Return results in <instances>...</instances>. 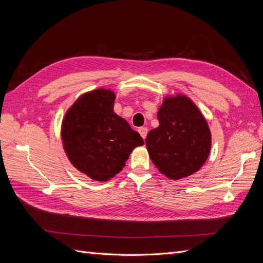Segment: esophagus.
Listing matches in <instances>:
<instances>
[{"label": "esophagus", "mask_w": 263, "mask_h": 263, "mask_svg": "<svg viewBox=\"0 0 263 263\" xmlns=\"http://www.w3.org/2000/svg\"><path fill=\"white\" fill-rule=\"evenodd\" d=\"M138 132L140 134V136L145 139L146 136H147V134H148V128H147V127H140Z\"/></svg>", "instance_id": "obj_1"}]
</instances>
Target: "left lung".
<instances>
[{
	"mask_svg": "<svg viewBox=\"0 0 263 263\" xmlns=\"http://www.w3.org/2000/svg\"><path fill=\"white\" fill-rule=\"evenodd\" d=\"M159 127L150 130V159L165 177L185 178L200 170L211 150L209 125L194 103L178 95L166 98L158 112Z\"/></svg>",
	"mask_w": 263,
	"mask_h": 263,
	"instance_id": "left-lung-1",
	"label": "left lung"
}]
</instances>
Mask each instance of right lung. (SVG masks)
Returning a JSON list of instances; mask_svg holds the SVG:
<instances>
[{"label":"right lung","mask_w":263,"mask_h":263,"mask_svg":"<svg viewBox=\"0 0 263 263\" xmlns=\"http://www.w3.org/2000/svg\"><path fill=\"white\" fill-rule=\"evenodd\" d=\"M115 95L99 89L83 94L62 123L66 154L76 168L97 181H107L123 169L133 149L144 145L140 135L113 112Z\"/></svg>","instance_id":"right-lung-1"}]
</instances>
